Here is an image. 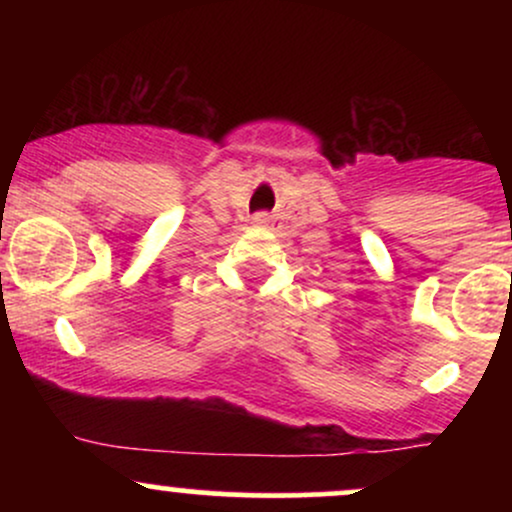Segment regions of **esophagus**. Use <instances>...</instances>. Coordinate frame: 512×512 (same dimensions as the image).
Wrapping results in <instances>:
<instances>
[{
	"label": "esophagus",
	"instance_id": "esophagus-1",
	"mask_svg": "<svg viewBox=\"0 0 512 512\" xmlns=\"http://www.w3.org/2000/svg\"><path fill=\"white\" fill-rule=\"evenodd\" d=\"M252 221H255V223H269V214H267V211H260V214L252 216Z\"/></svg>",
	"mask_w": 512,
	"mask_h": 512
}]
</instances>
